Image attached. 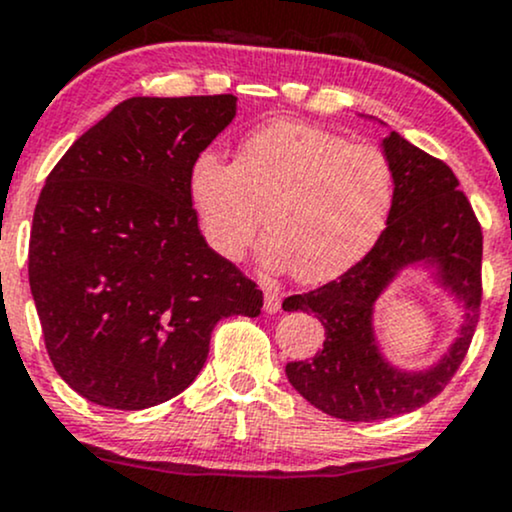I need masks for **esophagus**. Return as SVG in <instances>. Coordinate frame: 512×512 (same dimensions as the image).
<instances>
[{
	"label": "esophagus",
	"instance_id": "1",
	"mask_svg": "<svg viewBox=\"0 0 512 512\" xmlns=\"http://www.w3.org/2000/svg\"><path fill=\"white\" fill-rule=\"evenodd\" d=\"M281 308V293H276V291H264V310H267V313H276V310Z\"/></svg>",
	"mask_w": 512,
	"mask_h": 512
}]
</instances>
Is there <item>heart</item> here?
I'll list each match as a JSON object with an SVG mask.
<instances>
[{
	"label": "heart",
	"instance_id": "heart-1",
	"mask_svg": "<svg viewBox=\"0 0 512 512\" xmlns=\"http://www.w3.org/2000/svg\"><path fill=\"white\" fill-rule=\"evenodd\" d=\"M187 195L216 255L240 260L262 216V262L313 286L349 272L378 243L395 202V170L378 146L276 120L240 139L236 163L202 151Z\"/></svg>",
	"mask_w": 512,
	"mask_h": 512
}]
</instances>
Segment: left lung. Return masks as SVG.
Masks as SVG:
<instances>
[{"mask_svg":"<svg viewBox=\"0 0 512 512\" xmlns=\"http://www.w3.org/2000/svg\"><path fill=\"white\" fill-rule=\"evenodd\" d=\"M383 149L395 170V202L378 243L337 281L284 301L289 313H313L325 325V346L308 361H291L286 378L313 407L344 421L390 419L431 402L457 373L479 322L484 236L460 182L440 158L397 132ZM414 261L436 263L441 285L468 310L461 337L424 374L390 367L372 337V303Z\"/></svg>","mask_w":512,"mask_h":512,"instance_id":"left-lung-1","label":"left lung"}]
</instances>
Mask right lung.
I'll use <instances>...</instances> for the list:
<instances>
[{"mask_svg":"<svg viewBox=\"0 0 512 512\" xmlns=\"http://www.w3.org/2000/svg\"><path fill=\"white\" fill-rule=\"evenodd\" d=\"M236 96L127 98L81 134L35 204L28 281L60 378L108 409L168 402L197 378L216 322L262 291L199 233L192 163Z\"/></svg>","mask_w":512,"mask_h":512,"instance_id":"1","label":"right lung"}]
</instances>
